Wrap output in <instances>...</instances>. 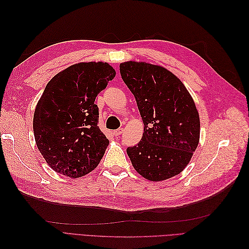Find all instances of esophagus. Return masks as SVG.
Masks as SVG:
<instances>
[{
	"mask_svg": "<svg viewBox=\"0 0 249 249\" xmlns=\"http://www.w3.org/2000/svg\"><path fill=\"white\" fill-rule=\"evenodd\" d=\"M124 132V129L123 127H119V129L115 130L114 132H113V134H114V136H119V135H122Z\"/></svg>",
	"mask_w": 249,
	"mask_h": 249,
	"instance_id": "34e87169",
	"label": "esophagus"
}]
</instances>
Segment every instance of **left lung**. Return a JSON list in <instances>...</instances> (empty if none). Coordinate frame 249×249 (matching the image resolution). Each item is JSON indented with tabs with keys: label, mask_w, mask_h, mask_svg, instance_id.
<instances>
[{
	"label": "left lung",
	"mask_w": 249,
	"mask_h": 249,
	"mask_svg": "<svg viewBox=\"0 0 249 249\" xmlns=\"http://www.w3.org/2000/svg\"><path fill=\"white\" fill-rule=\"evenodd\" d=\"M119 70L144 124L138 145L126 149L133 167L152 182L178 176L199 142V114L191 94L161 65L126 61Z\"/></svg>",
	"instance_id": "obj_1"
}]
</instances>
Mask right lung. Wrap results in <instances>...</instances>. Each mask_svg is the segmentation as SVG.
I'll list each match as a JSON object with an SVG mask.
<instances>
[{"mask_svg":"<svg viewBox=\"0 0 249 249\" xmlns=\"http://www.w3.org/2000/svg\"><path fill=\"white\" fill-rule=\"evenodd\" d=\"M107 62H80L58 72L36 105L33 131L48 165L71 178L91 172L109 140L97 126L95 97L115 77Z\"/></svg>","mask_w":249,"mask_h":249,"instance_id":"obj_1","label":"right lung"}]
</instances>
